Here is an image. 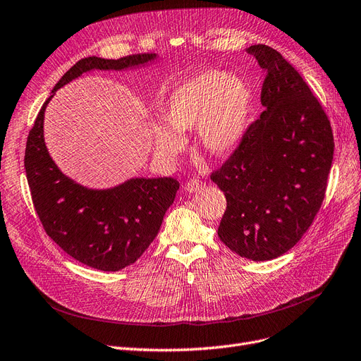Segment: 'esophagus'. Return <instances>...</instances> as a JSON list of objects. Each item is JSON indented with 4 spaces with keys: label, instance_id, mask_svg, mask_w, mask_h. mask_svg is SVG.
<instances>
[{
    "label": "esophagus",
    "instance_id": "34e87169",
    "mask_svg": "<svg viewBox=\"0 0 361 361\" xmlns=\"http://www.w3.org/2000/svg\"><path fill=\"white\" fill-rule=\"evenodd\" d=\"M185 188H186V191H188V192H197V191L204 188V182L197 179V178H192V179L188 180V183L185 185Z\"/></svg>",
    "mask_w": 361,
    "mask_h": 361
}]
</instances>
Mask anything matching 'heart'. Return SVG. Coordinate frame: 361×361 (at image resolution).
<instances>
[{
    "label": "heart",
    "mask_w": 361,
    "mask_h": 361,
    "mask_svg": "<svg viewBox=\"0 0 361 361\" xmlns=\"http://www.w3.org/2000/svg\"><path fill=\"white\" fill-rule=\"evenodd\" d=\"M253 94L246 81L210 69L182 81L158 106L164 124H154L155 151L169 157L183 145L180 132L198 127L204 152L222 157L233 152L247 132Z\"/></svg>",
    "instance_id": "b5f03b06"
}]
</instances>
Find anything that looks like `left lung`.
Here are the masks:
<instances>
[{
	"instance_id": "1",
	"label": "left lung",
	"mask_w": 361,
	"mask_h": 361,
	"mask_svg": "<svg viewBox=\"0 0 361 361\" xmlns=\"http://www.w3.org/2000/svg\"><path fill=\"white\" fill-rule=\"evenodd\" d=\"M267 77L261 104L240 145L210 179L224 191L221 241L252 261L290 250L319 213L334 161V133L299 72L265 44L247 49Z\"/></svg>"
}]
</instances>
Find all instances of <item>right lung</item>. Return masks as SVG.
<instances>
[{"label":"right lung","mask_w":361,"mask_h":361,"mask_svg":"<svg viewBox=\"0 0 361 361\" xmlns=\"http://www.w3.org/2000/svg\"><path fill=\"white\" fill-rule=\"evenodd\" d=\"M157 59L155 53L121 59L84 57L51 90L30 130L25 170L32 203L47 235L75 261L100 269L120 271L135 264L157 237L179 182L173 178H135L109 190H90L65 176L44 142V111L54 92L84 72L121 71Z\"/></svg>","instance_id":"right-lung-1"}]
</instances>
